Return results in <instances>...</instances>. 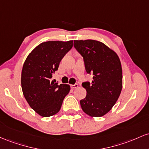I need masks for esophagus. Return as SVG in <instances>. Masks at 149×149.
Returning a JSON list of instances; mask_svg holds the SVG:
<instances>
[{
  "mask_svg": "<svg viewBox=\"0 0 149 149\" xmlns=\"http://www.w3.org/2000/svg\"><path fill=\"white\" fill-rule=\"evenodd\" d=\"M78 86H79V85L77 84H72V85H71V88H73V89H74V88H77L78 87Z\"/></svg>",
  "mask_w": 149,
  "mask_h": 149,
  "instance_id": "obj_1",
  "label": "esophagus"
}]
</instances>
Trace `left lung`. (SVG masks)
Instances as JSON below:
<instances>
[{"instance_id": "8db88e82", "label": "left lung", "mask_w": 149, "mask_h": 149, "mask_svg": "<svg viewBox=\"0 0 149 149\" xmlns=\"http://www.w3.org/2000/svg\"><path fill=\"white\" fill-rule=\"evenodd\" d=\"M74 46L83 57L86 72L93 75L91 83H82L86 96L80 101L81 109L91 117L103 116L115 104L123 88L119 57L96 40H74Z\"/></svg>"}]
</instances>
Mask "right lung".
<instances>
[{
	"instance_id": "right-lung-1",
	"label": "right lung",
	"mask_w": 149,
	"mask_h": 149,
	"mask_svg": "<svg viewBox=\"0 0 149 149\" xmlns=\"http://www.w3.org/2000/svg\"><path fill=\"white\" fill-rule=\"evenodd\" d=\"M73 41L41 43L29 53L23 65L21 84L25 99L42 117H50L61 110L69 93L68 84L51 81L61 60L72 48Z\"/></svg>"
}]
</instances>
